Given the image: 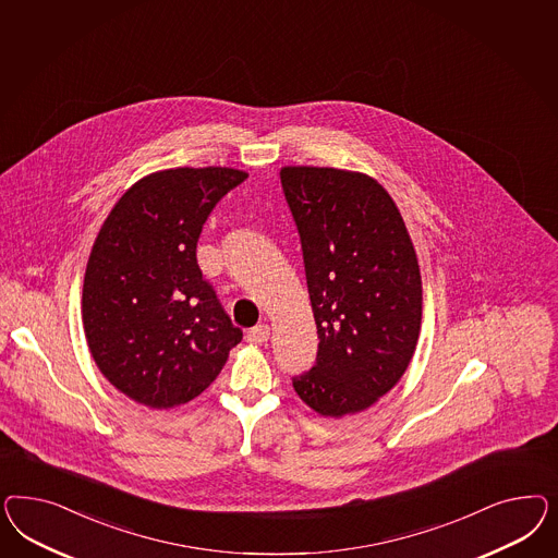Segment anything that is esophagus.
<instances>
[{
	"mask_svg": "<svg viewBox=\"0 0 558 558\" xmlns=\"http://www.w3.org/2000/svg\"><path fill=\"white\" fill-rule=\"evenodd\" d=\"M270 339V325L268 323H262L254 327L250 333H247V341L250 343H266Z\"/></svg>",
	"mask_w": 558,
	"mask_h": 558,
	"instance_id": "obj_1",
	"label": "esophagus"
}]
</instances>
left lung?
Segmentation results:
<instances>
[{
	"label": "left lung",
	"instance_id": "8db88e82",
	"mask_svg": "<svg viewBox=\"0 0 558 558\" xmlns=\"http://www.w3.org/2000/svg\"><path fill=\"white\" fill-rule=\"evenodd\" d=\"M303 245L319 350L292 378L323 417L374 405L405 374L422 329V274L389 192L374 178L338 168L280 169Z\"/></svg>",
	"mask_w": 558,
	"mask_h": 558
}]
</instances>
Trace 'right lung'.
I'll use <instances>...</instances> for the list:
<instances>
[{
    "label": "right lung",
    "mask_w": 558,
    "mask_h": 558,
    "mask_svg": "<svg viewBox=\"0 0 558 558\" xmlns=\"http://www.w3.org/2000/svg\"><path fill=\"white\" fill-rule=\"evenodd\" d=\"M245 178L215 166L161 169L129 187L101 225L85 268V339L106 380L135 403L192 401L243 338L203 280L196 243Z\"/></svg>",
    "instance_id": "right-lung-1"
}]
</instances>
